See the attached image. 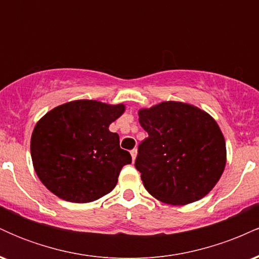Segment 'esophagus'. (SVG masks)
<instances>
[{"mask_svg":"<svg viewBox=\"0 0 259 259\" xmlns=\"http://www.w3.org/2000/svg\"><path fill=\"white\" fill-rule=\"evenodd\" d=\"M130 154H132V158H133V162H134V160H135V158H136V156H138V150H136V148H134V150L130 151Z\"/></svg>","mask_w":259,"mask_h":259,"instance_id":"esophagus-1","label":"esophagus"}]
</instances>
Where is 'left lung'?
Masks as SVG:
<instances>
[{
    "label": "left lung",
    "mask_w": 259,
    "mask_h": 259,
    "mask_svg": "<svg viewBox=\"0 0 259 259\" xmlns=\"http://www.w3.org/2000/svg\"><path fill=\"white\" fill-rule=\"evenodd\" d=\"M148 136L138 148L135 168L157 200L183 206L204 197L227 163L224 136L217 121L197 107L167 101L140 109Z\"/></svg>",
    "instance_id": "obj_1"
}]
</instances>
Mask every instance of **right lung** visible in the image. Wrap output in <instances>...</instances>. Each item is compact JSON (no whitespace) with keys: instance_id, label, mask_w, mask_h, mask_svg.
Returning <instances> with one entry per match:
<instances>
[{"instance_id":"right-lung-1","label":"right lung","mask_w":259,"mask_h":259,"mask_svg":"<svg viewBox=\"0 0 259 259\" xmlns=\"http://www.w3.org/2000/svg\"><path fill=\"white\" fill-rule=\"evenodd\" d=\"M124 111V105L78 100L46 113L30 141L41 183L59 198L75 203L109 194L121 168L132 163L130 153L119 146V135L108 129Z\"/></svg>"}]
</instances>
